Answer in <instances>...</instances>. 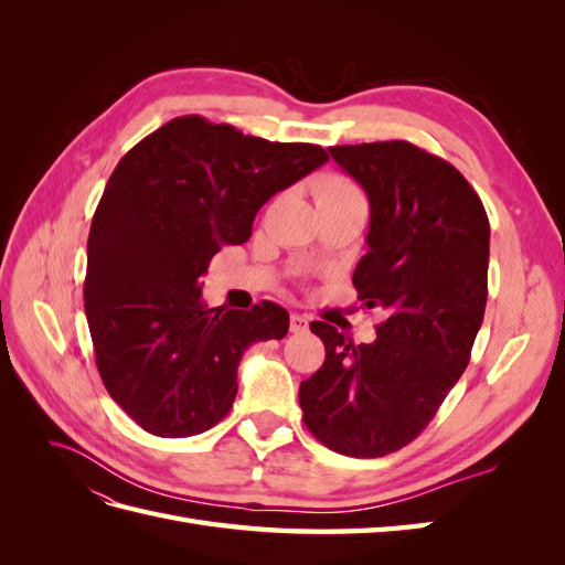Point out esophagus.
Wrapping results in <instances>:
<instances>
[{"instance_id":"34e87169","label":"esophagus","mask_w":565,"mask_h":565,"mask_svg":"<svg viewBox=\"0 0 565 565\" xmlns=\"http://www.w3.org/2000/svg\"><path fill=\"white\" fill-rule=\"evenodd\" d=\"M289 330H292L295 334L309 332V318L299 316V313H292V318H289Z\"/></svg>"}]
</instances>
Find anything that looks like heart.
<instances>
[{"label": "heart", "instance_id": "1", "mask_svg": "<svg viewBox=\"0 0 565 565\" xmlns=\"http://www.w3.org/2000/svg\"><path fill=\"white\" fill-rule=\"evenodd\" d=\"M324 198H361V193H358V188L347 177L330 174L316 185V200Z\"/></svg>", "mask_w": 565, "mask_h": 565}]
</instances>
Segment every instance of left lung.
I'll use <instances>...</instances> for the list:
<instances>
[{
    "instance_id": "obj_1",
    "label": "left lung",
    "mask_w": 565,
    "mask_h": 565,
    "mask_svg": "<svg viewBox=\"0 0 565 565\" xmlns=\"http://www.w3.org/2000/svg\"><path fill=\"white\" fill-rule=\"evenodd\" d=\"M370 200L358 299L377 309L372 344L328 322L322 367L301 382L309 431L349 457H384L413 443L467 370L488 301L490 224L457 169L409 141L328 148Z\"/></svg>"
}]
</instances>
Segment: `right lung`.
Wrapping results in <instances>:
<instances>
[{
  "label": "right lung",
  "instance_id": "add662e5",
  "mask_svg": "<svg viewBox=\"0 0 565 565\" xmlns=\"http://www.w3.org/2000/svg\"><path fill=\"white\" fill-rule=\"evenodd\" d=\"M328 152L273 143L200 115L174 117L117 162L87 243L84 313L110 398L152 436L185 438L228 415L254 341L289 313L207 309L200 278L224 245L249 241L264 204Z\"/></svg>",
  "mask_w": 565,
  "mask_h": 565
}]
</instances>
